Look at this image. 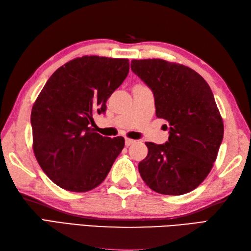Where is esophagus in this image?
I'll use <instances>...</instances> for the list:
<instances>
[{"label": "esophagus", "instance_id": "obj_1", "mask_svg": "<svg viewBox=\"0 0 251 251\" xmlns=\"http://www.w3.org/2000/svg\"><path fill=\"white\" fill-rule=\"evenodd\" d=\"M136 141L135 140H132V139H129V138H127L126 140H125V144H126V147H129V145H131V144H133L135 143Z\"/></svg>", "mask_w": 251, "mask_h": 251}]
</instances>
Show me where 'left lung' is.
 I'll list each match as a JSON object with an SVG mask.
<instances>
[{
  "label": "left lung",
  "instance_id": "left-lung-1",
  "mask_svg": "<svg viewBox=\"0 0 251 251\" xmlns=\"http://www.w3.org/2000/svg\"><path fill=\"white\" fill-rule=\"evenodd\" d=\"M130 66L152 89L156 116L170 126L167 143L145 142L149 153L139 162L140 176L158 194H187L211 172L224 138L211 87L194 69L178 63L132 60Z\"/></svg>",
  "mask_w": 251,
  "mask_h": 251
}]
</instances>
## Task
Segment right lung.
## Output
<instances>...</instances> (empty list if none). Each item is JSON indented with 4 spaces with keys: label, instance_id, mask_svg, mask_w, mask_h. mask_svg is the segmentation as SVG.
Segmentation results:
<instances>
[{
    "label": "right lung",
    "instance_id": "right-lung-1",
    "mask_svg": "<svg viewBox=\"0 0 251 251\" xmlns=\"http://www.w3.org/2000/svg\"><path fill=\"white\" fill-rule=\"evenodd\" d=\"M129 61L84 55L57 68L35 100L31 123L33 151L52 182L73 192L96 188L123 150V137H102L93 115L123 83Z\"/></svg>",
    "mask_w": 251,
    "mask_h": 251
}]
</instances>
